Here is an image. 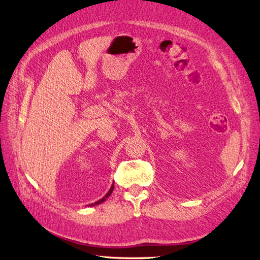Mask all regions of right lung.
I'll list each match as a JSON object with an SVG mask.
<instances>
[{
	"instance_id": "right-lung-1",
	"label": "right lung",
	"mask_w": 260,
	"mask_h": 260,
	"mask_svg": "<svg viewBox=\"0 0 260 260\" xmlns=\"http://www.w3.org/2000/svg\"><path fill=\"white\" fill-rule=\"evenodd\" d=\"M113 190H114V183H113V185H112V187H110L109 189V191L107 192V194L105 196L103 199H101V200H98V201H96L95 203H91V204H89V207H93V206H97V204H101V203H103L105 200H106V199L108 198V197H110V194H112V192H113Z\"/></svg>"
}]
</instances>
